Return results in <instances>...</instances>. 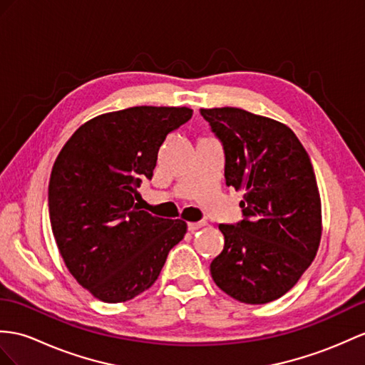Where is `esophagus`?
Wrapping results in <instances>:
<instances>
[{"label": "esophagus", "instance_id": "34e87169", "mask_svg": "<svg viewBox=\"0 0 365 365\" xmlns=\"http://www.w3.org/2000/svg\"><path fill=\"white\" fill-rule=\"evenodd\" d=\"M202 226H206V221H198V223H189V225H187V227H189L190 232H195V230L201 229Z\"/></svg>", "mask_w": 365, "mask_h": 365}]
</instances>
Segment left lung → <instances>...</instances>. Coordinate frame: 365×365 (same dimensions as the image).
<instances>
[{
  "label": "left lung",
  "instance_id": "1",
  "mask_svg": "<svg viewBox=\"0 0 365 365\" xmlns=\"http://www.w3.org/2000/svg\"><path fill=\"white\" fill-rule=\"evenodd\" d=\"M200 113L223 144L226 185L245 192V220L218 226L225 247L210 263L212 279L238 302L268 304L296 285L321 243L313 165L285 123L232 106Z\"/></svg>",
  "mask_w": 365,
  "mask_h": 365
}]
</instances>
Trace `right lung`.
<instances>
[{
    "label": "right lung",
    "mask_w": 365,
    "mask_h": 365,
    "mask_svg": "<svg viewBox=\"0 0 365 365\" xmlns=\"http://www.w3.org/2000/svg\"><path fill=\"white\" fill-rule=\"evenodd\" d=\"M192 118L187 106H133L85 122L61 148L49 180V218L73 277L106 304L153 285L187 232L182 220L142 210L168 133Z\"/></svg>",
    "instance_id": "add662e5"
}]
</instances>
